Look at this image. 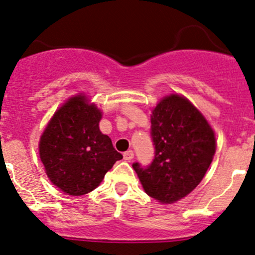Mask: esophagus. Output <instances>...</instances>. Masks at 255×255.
Listing matches in <instances>:
<instances>
[{
  "instance_id": "34e87169",
  "label": "esophagus",
  "mask_w": 255,
  "mask_h": 255,
  "mask_svg": "<svg viewBox=\"0 0 255 255\" xmlns=\"http://www.w3.org/2000/svg\"><path fill=\"white\" fill-rule=\"evenodd\" d=\"M133 157H134V153H133V150H127V152L123 153V158H125L126 160H132Z\"/></svg>"
}]
</instances>
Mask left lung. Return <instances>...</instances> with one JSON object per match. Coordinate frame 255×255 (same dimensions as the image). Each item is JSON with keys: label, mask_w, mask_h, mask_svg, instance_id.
Listing matches in <instances>:
<instances>
[{"label": "left lung", "mask_w": 255, "mask_h": 255, "mask_svg": "<svg viewBox=\"0 0 255 255\" xmlns=\"http://www.w3.org/2000/svg\"><path fill=\"white\" fill-rule=\"evenodd\" d=\"M150 137L154 158L147 167L133 163L145 193L170 204L189 194L203 179L214 152V132L184 97L170 95L153 110Z\"/></svg>", "instance_id": "8db88e82"}]
</instances>
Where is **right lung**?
I'll return each instance as SVG.
<instances>
[{"label": "right lung", "instance_id": "obj_1", "mask_svg": "<svg viewBox=\"0 0 255 255\" xmlns=\"http://www.w3.org/2000/svg\"><path fill=\"white\" fill-rule=\"evenodd\" d=\"M102 113L85 96L68 100L56 113L39 140V157L49 180L70 196L97 188L122 154L100 130Z\"/></svg>", "mask_w": 255, "mask_h": 255}]
</instances>
